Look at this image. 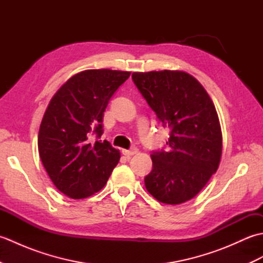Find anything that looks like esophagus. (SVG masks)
<instances>
[{
  "instance_id": "34e87169",
  "label": "esophagus",
  "mask_w": 263,
  "mask_h": 263,
  "mask_svg": "<svg viewBox=\"0 0 263 263\" xmlns=\"http://www.w3.org/2000/svg\"><path fill=\"white\" fill-rule=\"evenodd\" d=\"M122 154L125 155V156H133V155L138 154V149H137V148H132V149H130V150L123 149V150H122Z\"/></svg>"
}]
</instances>
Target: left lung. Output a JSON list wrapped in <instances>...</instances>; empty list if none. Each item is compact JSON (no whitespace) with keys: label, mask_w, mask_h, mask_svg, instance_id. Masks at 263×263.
<instances>
[{"label":"left lung","mask_w":263,"mask_h":263,"mask_svg":"<svg viewBox=\"0 0 263 263\" xmlns=\"http://www.w3.org/2000/svg\"><path fill=\"white\" fill-rule=\"evenodd\" d=\"M133 82L163 126L170 152L152 154L147 191L159 202L181 204L194 198L219 166L222 135L214 103L202 85L184 71L133 72Z\"/></svg>","instance_id":"obj_1"}]
</instances>
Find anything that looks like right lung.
<instances>
[{
	"label": "right lung",
	"instance_id": "add662e5",
	"mask_svg": "<svg viewBox=\"0 0 263 263\" xmlns=\"http://www.w3.org/2000/svg\"><path fill=\"white\" fill-rule=\"evenodd\" d=\"M131 72L85 70L72 76L54 93L38 132V152L59 191L85 199L100 191L120 160L108 141L89 140L103 135L104 111L110 97Z\"/></svg>",
	"mask_w": 263,
	"mask_h": 263
}]
</instances>
